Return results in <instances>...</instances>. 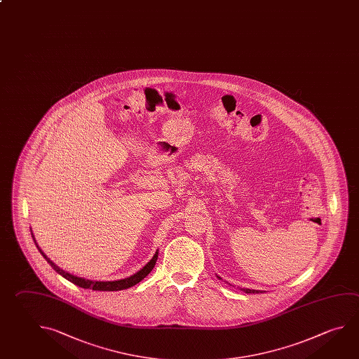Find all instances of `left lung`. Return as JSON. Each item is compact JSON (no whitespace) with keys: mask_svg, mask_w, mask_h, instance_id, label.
I'll return each mask as SVG.
<instances>
[{"mask_svg":"<svg viewBox=\"0 0 359 359\" xmlns=\"http://www.w3.org/2000/svg\"><path fill=\"white\" fill-rule=\"evenodd\" d=\"M242 291H245V294H258V292H262L259 290H250V289H242Z\"/></svg>","mask_w":359,"mask_h":359,"instance_id":"left-lung-1","label":"left lung"}]
</instances>
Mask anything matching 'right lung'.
Returning a JSON list of instances; mask_svg holds the SVG:
<instances>
[{
  "mask_svg": "<svg viewBox=\"0 0 359 359\" xmlns=\"http://www.w3.org/2000/svg\"><path fill=\"white\" fill-rule=\"evenodd\" d=\"M30 231H32V229H30ZM32 236L34 242H35V245L38 247L39 252H40V253L43 255V257L48 261V264H50L51 267L57 271L59 275H62L64 278H67L70 283H73L74 285H76V286L83 287V289L95 290V291H118V290L128 289V287H131V286H135L136 283H139L141 280H144V278L151 272L152 269L155 267L156 261H158V252L156 251V253L154 255V257L150 259V262H147V264H145V267H142L139 272H136L133 276L127 277V278H123V280H118V281H93V280L83 278V277L74 276V275H72L69 272H65V271L62 270L60 267H57V264H54L53 261H50V258H48V256L45 255L44 252L40 250V247H39L36 241L34 238V234H32Z\"/></svg>",
  "mask_w": 359,
  "mask_h": 359,
  "instance_id": "add662e5",
  "label": "right lung"
}]
</instances>
